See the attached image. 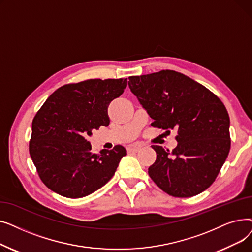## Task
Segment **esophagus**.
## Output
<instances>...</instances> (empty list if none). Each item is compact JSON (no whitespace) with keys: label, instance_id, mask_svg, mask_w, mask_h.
Returning <instances> with one entry per match:
<instances>
[{"label":"esophagus","instance_id":"esophagus-1","mask_svg":"<svg viewBox=\"0 0 252 252\" xmlns=\"http://www.w3.org/2000/svg\"><path fill=\"white\" fill-rule=\"evenodd\" d=\"M144 146L143 144H136V145H129L127 146L126 150L128 153H134V152H138L142 147Z\"/></svg>","mask_w":252,"mask_h":252}]
</instances>
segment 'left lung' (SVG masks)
Masks as SVG:
<instances>
[{
	"instance_id": "1",
	"label": "left lung",
	"mask_w": 252,
	"mask_h": 252,
	"mask_svg": "<svg viewBox=\"0 0 252 252\" xmlns=\"http://www.w3.org/2000/svg\"><path fill=\"white\" fill-rule=\"evenodd\" d=\"M128 79L131 93L153 119L151 126L178 130V146L171 152L152 145L156 152L148 168L152 181L174 197L206 190L231 148L230 117L223 103L201 84L174 70Z\"/></svg>"
}]
</instances>
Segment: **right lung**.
Segmentation results:
<instances>
[{
  "label": "right lung",
  "mask_w": 252,
  "mask_h": 252,
  "mask_svg": "<svg viewBox=\"0 0 252 252\" xmlns=\"http://www.w3.org/2000/svg\"><path fill=\"white\" fill-rule=\"evenodd\" d=\"M127 78L87 79L57 89L32 119L30 154L39 179L55 193L82 198L97 191L114 175L126 150L92 153L87 140L109 125L108 106L126 88Z\"/></svg>",
  "instance_id": "obj_1"
}]
</instances>
